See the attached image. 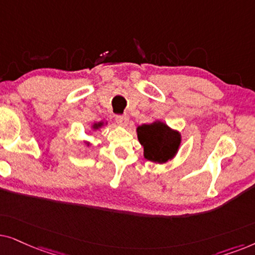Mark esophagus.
I'll return each mask as SVG.
<instances>
[{
	"mask_svg": "<svg viewBox=\"0 0 255 255\" xmlns=\"http://www.w3.org/2000/svg\"><path fill=\"white\" fill-rule=\"evenodd\" d=\"M115 121H117L120 126H127L128 121H129V118H128L127 115H117V117H115Z\"/></svg>",
	"mask_w": 255,
	"mask_h": 255,
	"instance_id": "esophagus-1",
	"label": "esophagus"
}]
</instances>
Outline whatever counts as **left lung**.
I'll list each match as a JSON object with an SVG mask.
<instances>
[{"label": "left lung", "mask_w": 255, "mask_h": 255, "mask_svg": "<svg viewBox=\"0 0 255 255\" xmlns=\"http://www.w3.org/2000/svg\"><path fill=\"white\" fill-rule=\"evenodd\" d=\"M137 137L144 148V157L152 162L163 163L176 154L181 143L177 131L162 122L142 125L137 128Z\"/></svg>", "instance_id": "1"}]
</instances>
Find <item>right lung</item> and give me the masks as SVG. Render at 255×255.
<instances>
[{
    "instance_id": "right-lung-1",
    "label": "right lung",
    "mask_w": 255,
    "mask_h": 255,
    "mask_svg": "<svg viewBox=\"0 0 255 255\" xmlns=\"http://www.w3.org/2000/svg\"><path fill=\"white\" fill-rule=\"evenodd\" d=\"M101 125H103V124H101V122H100V124H96V125H94V126H93V128H99Z\"/></svg>"
}]
</instances>
